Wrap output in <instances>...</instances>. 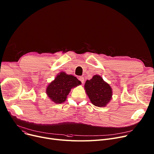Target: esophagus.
I'll list each match as a JSON object with an SVG mask.
<instances>
[{"mask_svg":"<svg viewBox=\"0 0 154 154\" xmlns=\"http://www.w3.org/2000/svg\"><path fill=\"white\" fill-rule=\"evenodd\" d=\"M79 80H80V81H81V82L82 83V84H84V77H80L79 78Z\"/></svg>","mask_w":154,"mask_h":154,"instance_id":"34e87169","label":"esophagus"}]
</instances>
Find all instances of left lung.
<instances>
[{"label":"left lung","instance_id":"obj_1","mask_svg":"<svg viewBox=\"0 0 154 154\" xmlns=\"http://www.w3.org/2000/svg\"><path fill=\"white\" fill-rule=\"evenodd\" d=\"M84 88L91 102L95 106L106 107L112 98L110 85L99 75H95L91 80H87Z\"/></svg>","mask_w":154,"mask_h":154}]
</instances>
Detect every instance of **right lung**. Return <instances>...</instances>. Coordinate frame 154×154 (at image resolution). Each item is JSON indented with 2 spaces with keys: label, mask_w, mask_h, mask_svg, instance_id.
Masks as SVG:
<instances>
[{
  "label": "right lung",
  "mask_w": 154,
  "mask_h": 154,
  "mask_svg": "<svg viewBox=\"0 0 154 154\" xmlns=\"http://www.w3.org/2000/svg\"><path fill=\"white\" fill-rule=\"evenodd\" d=\"M81 84V82L72 75L61 72L46 88V94L51 100L55 103H62L66 100L67 95L72 88Z\"/></svg>",
  "instance_id": "add662e5"
}]
</instances>
